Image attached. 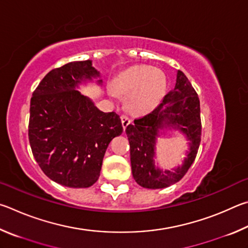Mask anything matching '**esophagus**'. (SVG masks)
Listing matches in <instances>:
<instances>
[{
  "instance_id": "34e87169",
  "label": "esophagus",
  "mask_w": 248,
  "mask_h": 248,
  "mask_svg": "<svg viewBox=\"0 0 248 248\" xmlns=\"http://www.w3.org/2000/svg\"><path fill=\"white\" fill-rule=\"evenodd\" d=\"M121 120H122V125H123V128L125 129L126 128L129 124L132 123V121L128 119V117L126 115H122L121 116Z\"/></svg>"
}]
</instances>
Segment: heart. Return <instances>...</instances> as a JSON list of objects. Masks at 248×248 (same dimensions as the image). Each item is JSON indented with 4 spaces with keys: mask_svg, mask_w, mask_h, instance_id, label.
<instances>
[{
    "mask_svg": "<svg viewBox=\"0 0 248 248\" xmlns=\"http://www.w3.org/2000/svg\"><path fill=\"white\" fill-rule=\"evenodd\" d=\"M166 88V76L162 71L147 65H135L114 77L108 93L112 97H127L128 110L134 114L146 115L159 106Z\"/></svg>",
    "mask_w": 248,
    "mask_h": 248,
    "instance_id": "heart-1",
    "label": "heart"
}]
</instances>
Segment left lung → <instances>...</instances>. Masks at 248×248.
Instances as JSON below:
<instances>
[{"label":"left lung","instance_id":"left-lung-1","mask_svg":"<svg viewBox=\"0 0 248 248\" xmlns=\"http://www.w3.org/2000/svg\"><path fill=\"white\" fill-rule=\"evenodd\" d=\"M180 131L189 142V150L181 166L163 170L157 164L156 141L167 130ZM131 148L134 180L145 188L158 189L179 182L192 166L201 144V103L196 91L183 72H176V82L163 101L141 119L125 129Z\"/></svg>","mask_w":248,"mask_h":248}]
</instances>
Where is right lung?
I'll return each mask as SVG.
<instances>
[{
  "mask_svg": "<svg viewBox=\"0 0 248 248\" xmlns=\"http://www.w3.org/2000/svg\"><path fill=\"white\" fill-rule=\"evenodd\" d=\"M102 85L93 61L69 62L52 69L30 100L28 136L43 173L63 186L85 188L98 181L110 141L123 133L120 116L104 113L79 86Z\"/></svg>",
  "mask_w": 248,
  "mask_h": 248,
  "instance_id": "obj_1",
  "label": "right lung"
}]
</instances>
